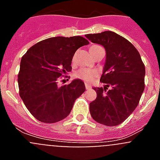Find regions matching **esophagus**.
I'll list each match as a JSON object with an SVG mask.
<instances>
[{"instance_id":"esophagus-1","label":"esophagus","mask_w":160,"mask_h":160,"mask_svg":"<svg viewBox=\"0 0 160 160\" xmlns=\"http://www.w3.org/2000/svg\"><path fill=\"white\" fill-rule=\"evenodd\" d=\"M85 86H86V89H87V90H90V89H91V87H90V85L87 82H85Z\"/></svg>"}]
</instances>
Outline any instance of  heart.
<instances>
[{"mask_svg":"<svg viewBox=\"0 0 160 160\" xmlns=\"http://www.w3.org/2000/svg\"><path fill=\"white\" fill-rule=\"evenodd\" d=\"M98 46H92L90 49H92V48L98 47ZM96 73L95 71L92 70H89V69H80L79 70H78L75 73V77L78 78L82 79V80H85V81L90 82L91 80H93V78L95 76Z\"/></svg>","mask_w":160,"mask_h":160,"instance_id":"obj_1","label":"heart"}]
</instances>
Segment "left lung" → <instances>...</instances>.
<instances>
[{
    "label": "left lung",
    "mask_w": 160,
    "mask_h": 160,
    "mask_svg": "<svg viewBox=\"0 0 160 160\" xmlns=\"http://www.w3.org/2000/svg\"><path fill=\"white\" fill-rule=\"evenodd\" d=\"M93 43L106 50L100 82L107 88L94 87L97 98L90 103L91 117L102 125L117 126L132 114L144 90L145 66L140 54L126 38L112 31L86 34Z\"/></svg>",
    "instance_id": "obj_1"
}]
</instances>
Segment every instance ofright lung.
Masks as SVG:
<instances>
[{"label": "right lung", "mask_w": 160, "mask_h": 160, "mask_svg": "<svg viewBox=\"0 0 160 160\" xmlns=\"http://www.w3.org/2000/svg\"><path fill=\"white\" fill-rule=\"evenodd\" d=\"M81 36L54 37L38 42L22 57L18 73L19 94L38 121L53 123L70 114L74 102L86 90L81 79L59 87V78L71 71L73 55L88 45Z\"/></svg>", "instance_id": "right-lung-1"}]
</instances>
